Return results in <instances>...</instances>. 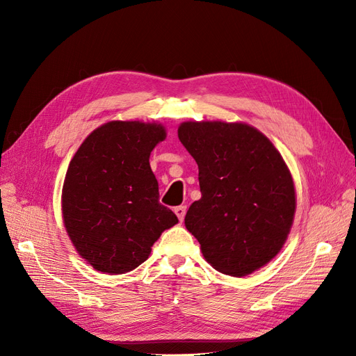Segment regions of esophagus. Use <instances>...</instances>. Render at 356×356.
Returning a JSON list of instances; mask_svg holds the SVG:
<instances>
[{"instance_id":"34e87169","label":"esophagus","mask_w":356,"mask_h":356,"mask_svg":"<svg viewBox=\"0 0 356 356\" xmlns=\"http://www.w3.org/2000/svg\"><path fill=\"white\" fill-rule=\"evenodd\" d=\"M175 213L179 221H184V217H186V212H187V207H177L175 209Z\"/></svg>"}]
</instances>
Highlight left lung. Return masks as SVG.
<instances>
[{
  "mask_svg": "<svg viewBox=\"0 0 356 356\" xmlns=\"http://www.w3.org/2000/svg\"><path fill=\"white\" fill-rule=\"evenodd\" d=\"M178 138L199 166L202 193L187 230L215 270L251 275L282 250L294 221V182L281 153L245 123L184 122Z\"/></svg>",
  "mask_w": 356,
  "mask_h": 356,
  "instance_id": "8db88e82",
  "label": "left lung"
}]
</instances>
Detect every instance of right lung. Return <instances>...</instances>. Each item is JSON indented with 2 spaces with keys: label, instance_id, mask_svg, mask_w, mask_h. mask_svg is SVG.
Here are the masks:
<instances>
[{
  "label": "right lung",
  "instance_id": "obj_1",
  "mask_svg": "<svg viewBox=\"0 0 356 356\" xmlns=\"http://www.w3.org/2000/svg\"><path fill=\"white\" fill-rule=\"evenodd\" d=\"M165 138L161 124L114 120L95 129L70 161L62 188L63 225L95 270H134L160 234L178 222L160 204L149 168V154Z\"/></svg>",
  "mask_w": 356,
  "mask_h": 356
}]
</instances>
